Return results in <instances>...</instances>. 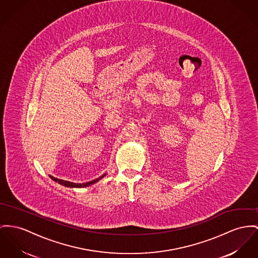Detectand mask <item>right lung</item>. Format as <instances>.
Masks as SVG:
<instances>
[{"label": "right lung", "instance_id": "1", "mask_svg": "<svg viewBox=\"0 0 258 258\" xmlns=\"http://www.w3.org/2000/svg\"><path fill=\"white\" fill-rule=\"evenodd\" d=\"M104 176H105V174H103L101 177H99V178H97V179H95V180H93V181H90V182H87V183H83V184H76V183H72V182H69V181H64V180H61V179L54 178L53 176H51V175H50V178H51L52 180H53L54 182H57L58 184H60V185H62V186H64V187H69V188H84V187H88V186H90V185H92V184L97 183L98 181H100Z\"/></svg>", "mask_w": 258, "mask_h": 258}]
</instances>
